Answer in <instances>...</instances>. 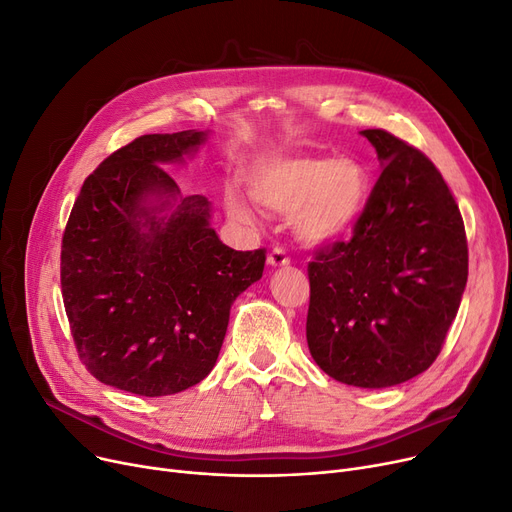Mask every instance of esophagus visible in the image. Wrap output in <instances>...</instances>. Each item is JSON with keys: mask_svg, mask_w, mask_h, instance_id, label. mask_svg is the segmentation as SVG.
<instances>
[{"mask_svg": "<svg viewBox=\"0 0 512 512\" xmlns=\"http://www.w3.org/2000/svg\"><path fill=\"white\" fill-rule=\"evenodd\" d=\"M291 263V259H288V255L282 251V249H272L270 255H268V265H272V268H284V265Z\"/></svg>", "mask_w": 512, "mask_h": 512, "instance_id": "1", "label": "esophagus"}]
</instances>
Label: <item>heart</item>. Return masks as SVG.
Wrapping results in <instances>:
<instances>
[{
	"label": "heart",
	"instance_id": "heart-1",
	"mask_svg": "<svg viewBox=\"0 0 512 512\" xmlns=\"http://www.w3.org/2000/svg\"><path fill=\"white\" fill-rule=\"evenodd\" d=\"M255 203L278 215H293L299 238L326 244L345 238L364 211L368 175L351 157L278 154L259 161L249 173ZM226 207L232 217L253 221L255 213L238 190H230Z\"/></svg>",
	"mask_w": 512,
	"mask_h": 512
}]
</instances>
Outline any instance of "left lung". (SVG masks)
<instances>
[{
  "mask_svg": "<svg viewBox=\"0 0 512 512\" xmlns=\"http://www.w3.org/2000/svg\"><path fill=\"white\" fill-rule=\"evenodd\" d=\"M381 161L349 242L307 265V347L332 379L385 389L425 372L439 355L469 276L454 196L420 150L385 129H364Z\"/></svg>",
  "mask_w": 512,
  "mask_h": 512,
  "instance_id": "obj_1",
  "label": "left lung"
}]
</instances>
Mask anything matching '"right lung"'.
<instances>
[{
    "label": "right lung",
    "mask_w": 512,
    "mask_h": 512,
    "mask_svg": "<svg viewBox=\"0 0 512 512\" xmlns=\"http://www.w3.org/2000/svg\"><path fill=\"white\" fill-rule=\"evenodd\" d=\"M207 136H142L81 186L60 284L79 358L104 385L161 397L201 383L232 303L263 274L265 251L226 247L209 224L211 203L182 196L163 167L194 157Z\"/></svg>",
    "instance_id": "right-lung-1"
}]
</instances>
